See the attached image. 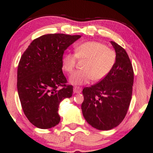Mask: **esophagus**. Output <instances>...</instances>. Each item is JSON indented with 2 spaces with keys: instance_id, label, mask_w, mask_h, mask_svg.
<instances>
[{
  "instance_id": "esophagus-1",
  "label": "esophagus",
  "mask_w": 153,
  "mask_h": 153,
  "mask_svg": "<svg viewBox=\"0 0 153 153\" xmlns=\"http://www.w3.org/2000/svg\"><path fill=\"white\" fill-rule=\"evenodd\" d=\"M81 91H82V88L80 87H78V86H75L74 88H73V92L75 94H78L80 93Z\"/></svg>"
}]
</instances>
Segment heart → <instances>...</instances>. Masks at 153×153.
<instances>
[{"label":"heart","instance_id":"obj_1","mask_svg":"<svg viewBox=\"0 0 153 153\" xmlns=\"http://www.w3.org/2000/svg\"><path fill=\"white\" fill-rule=\"evenodd\" d=\"M78 59L86 60L84 70L77 71L70 77L72 85L88 84L91 80L100 81L104 79L113 70L117 55L115 50L106 45L98 41H87L75 46V54L66 52L63 55L62 68L68 74L75 70Z\"/></svg>","mask_w":153,"mask_h":153}]
</instances>
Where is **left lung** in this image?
<instances>
[{"mask_svg":"<svg viewBox=\"0 0 153 153\" xmlns=\"http://www.w3.org/2000/svg\"><path fill=\"white\" fill-rule=\"evenodd\" d=\"M117 59L104 79L82 90L81 105L85 119L99 130H110L120 124L127 115L132 95L134 70L125 49L111 41Z\"/></svg>","mask_w":153,"mask_h":153,"instance_id":"8db88e82","label":"left lung"}]
</instances>
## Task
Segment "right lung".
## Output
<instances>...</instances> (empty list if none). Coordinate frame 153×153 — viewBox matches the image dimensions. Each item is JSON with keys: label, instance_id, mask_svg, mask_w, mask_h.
I'll return each mask as SVG.
<instances>
[{"label": "right lung", "instance_id": "right-lung-1", "mask_svg": "<svg viewBox=\"0 0 153 153\" xmlns=\"http://www.w3.org/2000/svg\"><path fill=\"white\" fill-rule=\"evenodd\" d=\"M81 37L47 34L33 40L18 65L17 91L26 117L40 129H50L60 121L59 105L70 98L73 87L62 72L64 51Z\"/></svg>", "mask_w": 153, "mask_h": 153}]
</instances>
